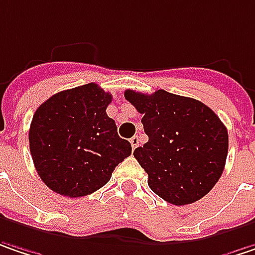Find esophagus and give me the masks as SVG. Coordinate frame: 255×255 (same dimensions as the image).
<instances>
[{
  "label": "esophagus",
  "mask_w": 255,
  "mask_h": 255,
  "mask_svg": "<svg viewBox=\"0 0 255 255\" xmlns=\"http://www.w3.org/2000/svg\"><path fill=\"white\" fill-rule=\"evenodd\" d=\"M138 141H140V140H138V137H137V135H134V137H132V138L129 140V142H131V147H132V150H135V148H137V145H138Z\"/></svg>",
  "instance_id": "1"
}]
</instances>
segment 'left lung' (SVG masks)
Wrapping results in <instances>:
<instances>
[{"mask_svg":"<svg viewBox=\"0 0 255 255\" xmlns=\"http://www.w3.org/2000/svg\"><path fill=\"white\" fill-rule=\"evenodd\" d=\"M124 97L142 114L148 141L134 157L148 174V186L180 206L202 199L217 185L228 154V131L201 101L158 89L147 95L127 89Z\"/></svg>","mask_w":255,"mask_h":255,"instance_id":"obj_1","label":"left lung"}]
</instances>
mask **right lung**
<instances>
[{
    "instance_id": "right-lung-1",
    "label": "right lung",
    "mask_w": 255,
    "mask_h": 255,
    "mask_svg": "<svg viewBox=\"0 0 255 255\" xmlns=\"http://www.w3.org/2000/svg\"><path fill=\"white\" fill-rule=\"evenodd\" d=\"M113 95L97 83L54 94L33 115L28 141L40 179L53 192L81 198L105 186L131 154L107 107Z\"/></svg>"
}]
</instances>
